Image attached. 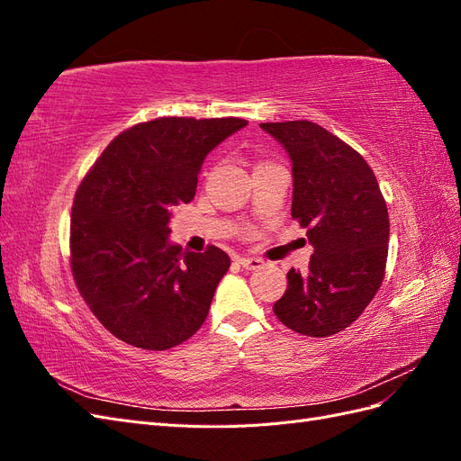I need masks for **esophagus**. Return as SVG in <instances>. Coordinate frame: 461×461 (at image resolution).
<instances>
[{
    "mask_svg": "<svg viewBox=\"0 0 461 461\" xmlns=\"http://www.w3.org/2000/svg\"><path fill=\"white\" fill-rule=\"evenodd\" d=\"M239 263L242 265L244 269H249V271H252V269H259V267H261V265H263V259H259V258H240V259H239Z\"/></svg>",
    "mask_w": 461,
    "mask_h": 461,
    "instance_id": "34e87169",
    "label": "esophagus"
}]
</instances>
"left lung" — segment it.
<instances>
[{
	"label": "left lung",
	"instance_id": "8db88e82",
	"mask_svg": "<svg viewBox=\"0 0 461 461\" xmlns=\"http://www.w3.org/2000/svg\"><path fill=\"white\" fill-rule=\"evenodd\" d=\"M292 161V219L313 246L310 271H288L273 305L288 329L325 339L350 327L381 288L388 256V209L359 153L312 121L261 122Z\"/></svg>",
	"mask_w": 461,
	"mask_h": 461
}]
</instances>
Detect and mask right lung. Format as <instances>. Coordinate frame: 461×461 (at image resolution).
<instances>
[{
    "label": "right lung",
    "mask_w": 461,
    "mask_h": 461,
    "mask_svg": "<svg viewBox=\"0 0 461 461\" xmlns=\"http://www.w3.org/2000/svg\"><path fill=\"white\" fill-rule=\"evenodd\" d=\"M248 121L159 117L121 132L82 178L71 213V269L80 296L115 337L169 350L196 332L230 267L169 242L173 209L196 196L205 156Z\"/></svg>",
    "instance_id": "add662e5"
}]
</instances>
